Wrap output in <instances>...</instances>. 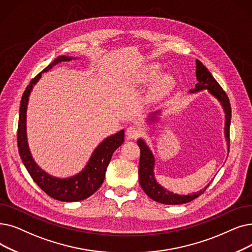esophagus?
<instances>
[{"instance_id":"1","label":"esophagus","mask_w":252,"mask_h":252,"mask_svg":"<svg viewBox=\"0 0 252 252\" xmlns=\"http://www.w3.org/2000/svg\"><path fill=\"white\" fill-rule=\"evenodd\" d=\"M126 134L128 139H137L141 135V129L136 126H129L126 130Z\"/></svg>"}]
</instances>
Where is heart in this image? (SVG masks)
Returning <instances> with one entry per match:
<instances>
[{
    "label": "heart",
    "mask_w": 252,
    "mask_h": 252,
    "mask_svg": "<svg viewBox=\"0 0 252 252\" xmlns=\"http://www.w3.org/2000/svg\"><path fill=\"white\" fill-rule=\"evenodd\" d=\"M160 71H161V69H160V65L158 63L148 64L147 67L143 71H142V73L140 75V78H139V82L142 83V84H151V83H153L158 78V76L160 74ZM173 84H174V78L172 77L171 75L167 74V75L160 76V77L157 81V83H156L155 94L157 95L162 94L163 92H166L167 90H169Z\"/></svg>",
    "instance_id": "1"
}]
</instances>
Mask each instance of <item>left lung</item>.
Masks as SVG:
<instances>
[{
    "label": "left lung",
    "mask_w": 252,
    "mask_h": 252,
    "mask_svg": "<svg viewBox=\"0 0 252 252\" xmlns=\"http://www.w3.org/2000/svg\"><path fill=\"white\" fill-rule=\"evenodd\" d=\"M195 77L198 80V83L195 84L194 89L189 90V94H196L203 91H207L211 96L220 103L224 113V139L226 142L227 152L229 150V126H231V118H232V110L231 104H229L228 97L226 94L222 91L220 85L217 83L214 79L212 74L208 71L205 65L199 61L195 60ZM162 110H158L152 112L146 118V123L149 126H155L158 123H159ZM137 143L140 147V161H139V183L141 188L143 189L145 193L150 199L155 200L156 202L165 204V205H179L189 203L195 198H198L202 194L205 189L208 188V185L200 189L196 192L188 193V194H179L174 193L160 185L155 175V166H156V158L151 149L146 144V142L139 138Z\"/></svg>",
    "instance_id": "obj_1"
}]
</instances>
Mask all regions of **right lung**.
<instances>
[{
    "label": "right lung",
    "instance_id": "1",
    "mask_svg": "<svg viewBox=\"0 0 252 252\" xmlns=\"http://www.w3.org/2000/svg\"><path fill=\"white\" fill-rule=\"evenodd\" d=\"M77 58L60 56L53 60L50 64L39 73L30 84L21 97L19 108V120L17 130L18 152L25 167L38 187L51 198L62 202H77L89 198L100 189L104 179L109 162L113 152L124 143L125 130L122 129L114 135L105 138L93 151L92 156L84 168L77 174L70 177L60 178L52 176L40 168L30 150L27 134V111L31 93L34 86L42 77V73L48 72L54 65L62 62H70Z\"/></svg>",
    "mask_w": 252,
    "mask_h": 252
}]
</instances>
